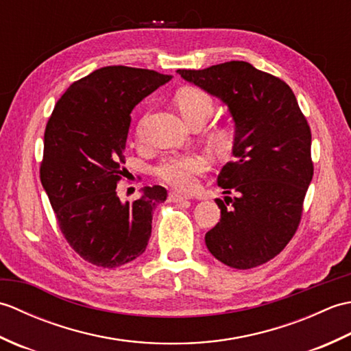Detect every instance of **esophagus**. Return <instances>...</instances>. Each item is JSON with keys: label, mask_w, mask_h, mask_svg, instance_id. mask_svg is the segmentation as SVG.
I'll use <instances>...</instances> for the list:
<instances>
[{"label": "esophagus", "mask_w": 351, "mask_h": 351, "mask_svg": "<svg viewBox=\"0 0 351 351\" xmlns=\"http://www.w3.org/2000/svg\"><path fill=\"white\" fill-rule=\"evenodd\" d=\"M169 200H170V202H175V204H181V202H187L189 197L180 195V193L171 191V193H169Z\"/></svg>", "instance_id": "obj_1"}]
</instances>
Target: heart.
Instances as JSON below:
<instances>
[{
    "label": "heart",
    "instance_id": "b5f03b06",
    "mask_svg": "<svg viewBox=\"0 0 351 351\" xmlns=\"http://www.w3.org/2000/svg\"><path fill=\"white\" fill-rule=\"evenodd\" d=\"M176 107L189 125L196 119L206 122L214 111V101L210 93L199 87H182L175 95ZM147 117L143 116L137 123L136 136L138 141L145 140ZM210 141L220 149H226L230 143V134L225 126H217L210 132ZM210 169V161L200 154H184L166 156L155 167V175L160 181L181 191H190L196 187L197 178Z\"/></svg>",
    "mask_w": 351,
    "mask_h": 351
}]
</instances>
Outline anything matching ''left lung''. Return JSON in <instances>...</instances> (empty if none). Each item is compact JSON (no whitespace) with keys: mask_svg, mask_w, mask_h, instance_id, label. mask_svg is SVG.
Masks as SVG:
<instances>
[{"mask_svg":"<svg viewBox=\"0 0 351 351\" xmlns=\"http://www.w3.org/2000/svg\"><path fill=\"white\" fill-rule=\"evenodd\" d=\"M219 96L235 121L234 161L221 169L220 221L205 235L220 263L247 270L280 253L299 229L314 175L311 128L285 81L247 62L178 69Z\"/></svg>","mask_w":351,"mask_h":351,"instance_id":"left-lung-1","label":"left lung"}]
</instances>
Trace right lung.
<instances>
[{
	"label": "right lung",
	"mask_w": 351,
	"mask_h": 351,
	"mask_svg": "<svg viewBox=\"0 0 351 351\" xmlns=\"http://www.w3.org/2000/svg\"><path fill=\"white\" fill-rule=\"evenodd\" d=\"M171 78L156 71L107 66L69 86L43 137L40 182L66 241L87 263L116 268L145 252L155 206L166 189L146 187L122 202L131 111Z\"/></svg>",
	"instance_id": "1"
}]
</instances>
